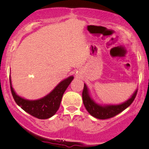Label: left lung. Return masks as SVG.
Returning <instances> with one entry per match:
<instances>
[{
  "label": "left lung",
  "instance_id": "1",
  "mask_svg": "<svg viewBox=\"0 0 149 149\" xmlns=\"http://www.w3.org/2000/svg\"><path fill=\"white\" fill-rule=\"evenodd\" d=\"M137 89L135 90L133 95L129 100L120 104H109V105H101L96 103L90 95L89 89L84 83L83 94V102L84 106L90 115L98 119H108L113 117L127 109L136 97Z\"/></svg>",
  "mask_w": 149,
  "mask_h": 149
}]
</instances>
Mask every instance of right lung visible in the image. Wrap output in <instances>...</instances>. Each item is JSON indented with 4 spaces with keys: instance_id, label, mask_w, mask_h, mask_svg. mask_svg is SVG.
I'll use <instances>...</instances> for the list:
<instances>
[{
    "instance_id": "right-lung-1",
    "label": "right lung",
    "mask_w": 149,
    "mask_h": 149,
    "mask_svg": "<svg viewBox=\"0 0 149 149\" xmlns=\"http://www.w3.org/2000/svg\"><path fill=\"white\" fill-rule=\"evenodd\" d=\"M73 79L72 76L68 77L61 81L48 95L36 100H26L17 95L12 86L10 76V90L15 102L24 111L38 119H47L54 116L58 111L63 95Z\"/></svg>"
}]
</instances>
